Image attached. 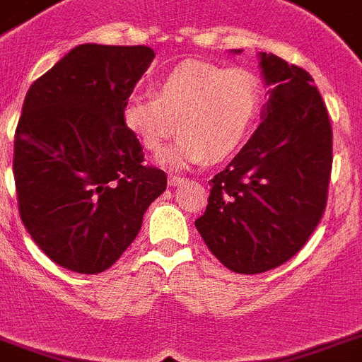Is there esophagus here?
Wrapping results in <instances>:
<instances>
[{"mask_svg": "<svg viewBox=\"0 0 362 362\" xmlns=\"http://www.w3.org/2000/svg\"><path fill=\"white\" fill-rule=\"evenodd\" d=\"M184 176H176V175H169V178H167V182H169V186L175 187V186H180V184H184Z\"/></svg>", "mask_w": 362, "mask_h": 362, "instance_id": "esophagus-1", "label": "esophagus"}]
</instances>
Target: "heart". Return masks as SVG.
Wrapping results in <instances>:
<instances>
[{"instance_id": "obj_1", "label": "heart", "mask_w": 362, "mask_h": 362, "mask_svg": "<svg viewBox=\"0 0 362 362\" xmlns=\"http://www.w3.org/2000/svg\"><path fill=\"white\" fill-rule=\"evenodd\" d=\"M263 105V84L250 69L187 60L158 78L154 93H134L121 108L124 129L165 165L223 160L250 136Z\"/></svg>"}]
</instances>
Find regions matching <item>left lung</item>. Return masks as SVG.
I'll use <instances>...</instances> for the list:
<instances>
[{
  "label": "left lung",
  "mask_w": 362,
  "mask_h": 362,
  "mask_svg": "<svg viewBox=\"0 0 362 362\" xmlns=\"http://www.w3.org/2000/svg\"><path fill=\"white\" fill-rule=\"evenodd\" d=\"M235 53H239L235 49ZM270 97L263 121L209 180L195 226L209 252L238 274H259L300 252L326 209L333 132L305 69L259 53Z\"/></svg>",
  "instance_id": "obj_1"
}]
</instances>
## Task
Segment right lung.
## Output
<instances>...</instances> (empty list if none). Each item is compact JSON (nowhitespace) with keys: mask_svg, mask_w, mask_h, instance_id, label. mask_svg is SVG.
Here are the masks:
<instances>
[{"mask_svg":"<svg viewBox=\"0 0 362 362\" xmlns=\"http://www.w3.org/2000/svg\"><path fill=\"white\" fill-rule=\"evenodd\" d=\"M147 45L83 44L31 84L14 134L18 209L45 256L99 274L138 235L167 187L121 119L153 62Z\"/></svg>","mask_w":362,"mask_h":362,"instance_id":"right-lung-1","label":"right lung"}]
</instances>
